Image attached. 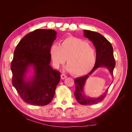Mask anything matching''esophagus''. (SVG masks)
<instances>
[{
  "label": "esophagus",
  "instance_id": "esophagus-1",
  "mask_svg": "<svg viewBox=\"0 0 132 132\" xmlns=\"http://www.w3.org/2000/svg\"><path fill=\"white\" fill-rule=\"evenodd\" d=\"M66 78H67V76H66V75H64V74H61V79H66Z\"/></svg>",
  "mask_w": 132,
  "mask_h": 132
}]
</instances>
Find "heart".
I'll use <instances>...</instances> for the list:
<instances>
[{"mask_svg": "<svg viewBox=\"0 0 132 132\" xmlns=\"http://www.w3.org/2000/svg\"><path fill=\"white\" fill-rule=\"evenodd\" d=\"M53 62L57 68L67 61L66 69L75 76L87 74L94 68L96 61L94 49L88 42L70 36L60 45L53 44L50 49Z\"/></svg>", "mask_w": 132, "mask_h": 132, "instance_id": "b5f03b06", "label": "heart"}]
</instances>
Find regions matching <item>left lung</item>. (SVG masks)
Returning a JSON list of instances; mask_svg holds the SVG:
<instances>
[{
  "instance_id": "1",
  "label": "left lung",
  "mask_w": 132,
  "mask_h": 132,
  "mask_svg": "<svg viewBox=\"0 0 132 132\" xmlns=\"http://www.w3.org/2000/svg\"><path fill=\"white\" fill-rule=\"evenodd\" d=\"M83 32L85 37L88 38L91 41L96 48V62L93 69L88 74L77 78L75 79V91L74 95L78 102L80 104L90 105L95 104L103 100L107 93L108 89H106L105 92H104L102 95L98 97L95 98L87 96L84 93V87L87 79L89 75L99 68H105L107 69L113 77V72L116 63L113 56L112 46L103 36L99 33L89 30H84Z\"/></svg>"
}]
</instances>
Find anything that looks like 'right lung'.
Wrapping results in <instances>:
<instances>
[{"label":"right lung","mask_w":132,"mask_h":132,"mask_svg":"<svg viewBox=\"0 0 132 132\" xmlns=\"http://www.w3.org/2000/svg\"><path fill=\"white\" fill-rule=\"evenodd\" d=\"M53 29H36L25 36L16 46L11 65L12 85L21 98L29 104H48L60 82V72L50 65V49L56 39ZM32 68L33 75H26Z\"/></svg>","instance_id":"obj_1"}]
</instances>
